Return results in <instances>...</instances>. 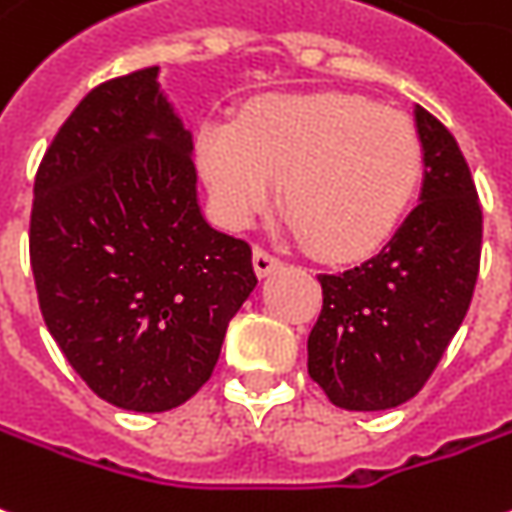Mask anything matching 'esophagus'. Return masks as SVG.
I'll return each mask as SVG.
<instances>
[{
  "mask_svg": "<svg viewBox=\"0 0 512 512\" xmlns=\"http://www.w3.org/2000/svg\"><path fill=\"white\" fill-rule=\"evenodd\" d=\"M252 266H255L257 277L263 280V277H268V274H274L277 268H282V260H280V257L268 255L266 249L255 246V255H252Z\"/></svg>",
  "mask_w": 512,
  "mask_h": 512,
  "instance_id": "esophagus-1",
  "label": "esophagus"
}]
</instances>
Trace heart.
I'll list each match as a JSON object with an SVG mask.
<instances>
[{
    "label": "heart",
    "instance_id": "b5f03b06",
    "mask_svg": "<svg viewBox=\"0 0 512 512\" xmlns=\"http://www.w3.org/2000/svg\"><path fill=\"white\" fill-rule=\"evenodd\" d=\"M196 166L221 224L249 227L277 199L310 249L332 263L374 255L416 196L424 149L413 121L355 94L274 96L235 124L196 135Z\"/></svg>",
    "mask_w": 512,
    "mask_h": 512
}]
</instances>
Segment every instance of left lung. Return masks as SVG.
<instances>
[{
  "instance_id": "8db88e82",
  "label": "left lung",
  "mask_w": 512,
  "mask_h": 512,
  "mask_svg": "<svg viewBox=\"0 0 512 512\" xmlns=\"http://www.w3.org/2000/svg\"><path fill=\"white\" fill-rule=\"evenodd\" d=\"M424 185L380 255L318 274L324 305L307 338V374L335 407L388 410L441 363L474 296L482 207L452 132L416 105Z\"/></svg>"
}]
</instances>
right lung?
Returning <instances> with one entry per match:
<instances>
[{"mask_svg":"<svg viewBox=\"0 0 512 512\" xmlns=\"http://www.w3.org/2000/svg\"><path fill=\"white\" fill-rule=\"evenodd\" d=\"M157 66L96 85L35 174L30 263L52 338L110 405L163 413L213 374L252 249L196 202L194 138Z\"/></svg>","mask_w":512,"mask_h":512,"instance_id":"right-lung-1","label":"right lung"}]
</instances>
